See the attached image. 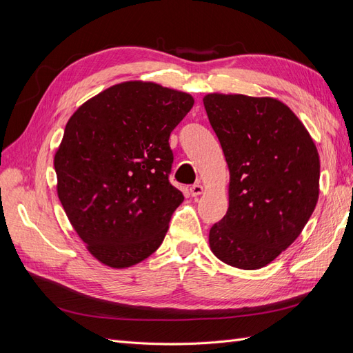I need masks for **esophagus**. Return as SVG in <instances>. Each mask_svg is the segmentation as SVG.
I'll list each match as a JSON object with an SVG mask.
<instances>
[{
    "instance_id": "obj_1",
    "label": "esophagus",
    "mask_w": 353,
    "mask_h": 353,
    "mask_svg": "<svg viewBox=\"0 0 353 353\" xmlns=\"http://www.w3.org/2000/svg\"><path fill=\"white\" fill-rule=\"evenodd\" d=\"M201 193H203V187H201L200 184H194V185L190 187V194L193 196V197H197V196H200Z\"/></svg>"
}]
</instances>
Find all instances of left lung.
Listing matches in <instances>:
<instances>
[{
    "instance_id": "obj_1",
    "label": "left lung",
    "mask_w": 353,
    "mask_h": 353,
    "mask_svg": "<svg viewBox=\"0 0 353 353\" xmlns=\"http://www.w3.org/2000/svg\"><path fill=\"white\" fill-rule=\"evenodd\" d=\"M203 104L230 169V206L210 228V250L234 268H263L301 236L316 206V145L276 99L212 92Z\"/></svg>"
}]
</instances>
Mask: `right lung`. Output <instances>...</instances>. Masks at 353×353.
Returning a JSON list of instances; mask_svg holds the SVG:
<instances>
[{
    "label": "right lung",
    "instance_id": "add662e5",
    "mask_svg": "<svg viewBox=\"0 0 353 353\" xmlns=\"http://www.w3.org/2000/svg\"><path fill=\"white\" fill-rule=\"evenodd\" d=\"M190 94L154 82L116 83L79 105L54 156L57 194L88 252L130 268L162 244L184 196L169 183V135Z\"/></svg>",
    "mask_w": 353,
    "mask_h": 353
}]
</instances>
